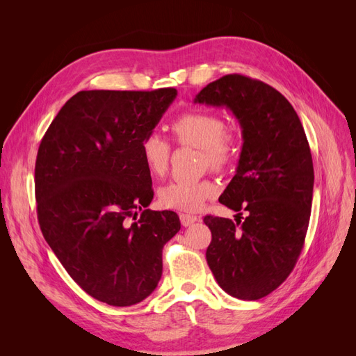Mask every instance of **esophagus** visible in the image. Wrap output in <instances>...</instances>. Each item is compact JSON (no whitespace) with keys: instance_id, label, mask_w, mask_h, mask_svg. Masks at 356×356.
Segmentation results:
<instances>
[{"instance_id":"obj_1","label":"esophagus","mask_w":356,"mask_h":356,"mask_svg":"<svg viewBox=\"0 0 356 356\" xmlns=\"http://www.w3.org/2000/svg\"><path fill=\"white\" fill-rule=\"evenodd\" d=\"M179 220H181V224L184 225V227H188V225H191L193 222H196L199 218L196 217V215H190V213H181V215H179Z\"/></svg>"}]
</instances>
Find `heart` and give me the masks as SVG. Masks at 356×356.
<instances>
[{
  "label": "heart",
  "instance_id": "heart-1",
  "mask_svg": "<svg viewBox=\"0 0 356 356\" xmlns=\"http://www.w3.org/2000/svg\"><path fill=\"white\" fill-rule=\"evenodd\" d=\"M170 131L178 144L200 148L203 163L215 169L230 165L236 154V134L215 113L196 110L181 114ZM141 156L149 174L163 177L170 163V145L157 134H149L141 143ZM215 193L217 187L209 179L172 181L160 188L159 199L165 208L197 211Z\"/></svg>",
  "mask_w": 356,
  "mask_h": 356
}]
</instances>
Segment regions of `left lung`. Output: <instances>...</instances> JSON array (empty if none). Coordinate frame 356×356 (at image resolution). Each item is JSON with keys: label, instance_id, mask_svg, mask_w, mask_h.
Returning <instances> with one entry per match:
<instances>
[{"label": "left lung", "instance_id": "left-lung-1", "mask_svg": "<svg viewBox=\"0 0 356 356\" xmlns=\"http://www.w3.org/2000/svg\"><path fill=\"white\" fill-rule=\"evenodd\" d=\"M195 102L229 108L243 139L220 203L248 217L203 218L212 233L208 266L232 297L263 298L293 272L309 227L315 175L303 124L282 93L241 74L209 83Z\"/></svg>", "mask_w": 356, "mask_h": 356}]
</instances>
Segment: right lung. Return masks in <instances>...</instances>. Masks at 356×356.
Listing matches in <instances>:
<instances>
[{"mask_svg":"<svg viewBox=\"0 0 356 356\" xmlns=\"http://www.w3.org/2000/svg\"><path fill=\"white\" fill-rule=\"evenodd\" d=\"M177 89L81 90L62 106L35 161L40 229L86 293L132 306L156 289L161 251L179 232L174 211H152L141 156Z\"/></svg>","mask_w":356,"mask_h":356,"instance_id":"right-lung-1","label":"right lung"}]
</instances>
